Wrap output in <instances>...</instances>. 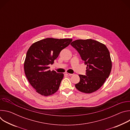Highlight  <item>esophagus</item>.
Masks as SVG:
<instances>
[{
  "instance_id": "34e87169",
  "label": "esophagus",
  "mask_w": 130,
  "mask_h": 130,
  "mask_svg": "<svg viewBox=\"0 0 130 130\" xmlns=\"http://www.w3.org/2000/svg\"><path fill=\"white\" fill-rule=\"evenodd\" d=\"M65 75H67V76H72L73 74H71V73H68V72H66L65 73Z\"/></svg>"
}]
</instances>
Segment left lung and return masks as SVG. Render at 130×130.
<instances>
[{"label": "left lung", "instance_id": "1", "mask_svg": "<svg viewBox=\"0 0 130 130\" xmlns=\"http://www.w3.org/2000/svg\"><path fill=\"white\" fill-rule=\"evenodd\" d=\"M70 45L78 51L87 65L86 75H79L80 81L75 87L86 94L97 91L108 78L112 69V63L107 48L91 39L77 40Z\"/></svg>", "mask_w": 130, "mask_h": 130}]
</instances>
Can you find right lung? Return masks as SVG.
I'll return each mask as SVG.
<instances>
[{
    "mask_svg": "<svg viewBox=\"0 0 130 130\" xmlns=\"http://www.w3.org/2000/svg\"><path fill=\"white\" fill-rule=\"evenodd\" d=\"M72 41L70 39L47 38L35 42L27 51L24 62L26 76L35 91L44 96L56 92L64 74L49 70L61 50Z\"/></svg>",
    "mask_w": 130,
    "mask_h": 130,
    "instance_id": "add662e5",
    "label": "right lung"
}]
</instances>
